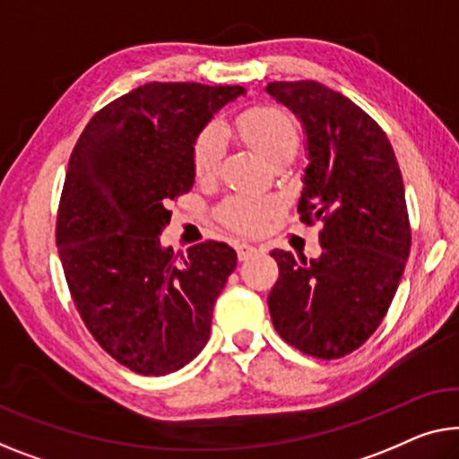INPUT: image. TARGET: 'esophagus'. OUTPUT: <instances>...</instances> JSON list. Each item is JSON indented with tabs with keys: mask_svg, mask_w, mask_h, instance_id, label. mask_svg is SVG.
Wrapping results in <instances>:
<instances>
[{
	"mask_svg": "<svg viewBox=\"0 0 459 459\" xmlns=\"http://www.w3.org/2000/svg\"><path fill=\"white\" fill-rule=\"evenodd\" d=\"M235 249H237V255H238V259H241V262H245V259H249L251 255H255V253H257L255 245H249V243H238Z\"/></svg>",
	"mask_w": 459,
	"mask_h": 459,
	"instance_id": "1",
	"label": "esophagus"
}]
</instances>
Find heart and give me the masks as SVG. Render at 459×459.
Returning <instances> with one entry per match:
<instances>
[{"mask_svg": "<svg viewBox=\"0 0 459 459\" xmlns=\"http://www.w3.org/2000/svg\"><path fill=\"white\" fill-rule=\"evenodd\" d=\"M235 129L241 138L251 143L270 164L292 159L299 148V127L284 108L272 105H257L245 108L237 115ZM224 152V132L218 126H210L197 134L191 146V167L195 179L208 181L216 175ZM276 208V204L265 197L237 195L218 212L221 222L230 230L243 235H255L264 229L265 221Z\"/></svg>", "mask_w": 459, "mask_h": 459, "instance_id": "b5f03b06", "label": "heart"}]
</instances>
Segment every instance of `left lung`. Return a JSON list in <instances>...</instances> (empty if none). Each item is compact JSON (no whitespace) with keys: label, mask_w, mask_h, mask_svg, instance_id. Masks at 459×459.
<instances>
[{"label":"left lung","mask_w":459,"mask_h":459,"mask_svg":"<svg viewBox=\"0 0 459 459\" xmlns=\"http://www.w3.org/2000/svg\"><path fill=\"white\" fill-rule=\"evenodd\" d=\"M270 97L303 123L309 164L300 222H324L321 255L273 249L268 297L280 338L316 359H342L371 338L392 305L410 253L404 181L377 121L313 80L270 82Z\"/></svg>","instance_id":"8db88e82"}]
</instances>
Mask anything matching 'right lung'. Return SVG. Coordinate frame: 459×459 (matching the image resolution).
Listing matches in <instances>:
<instances>
[{
	"label": "right lung",
	"instance_id": "add662e5",
	"mask_svg": "<svg viewBox=\"0 0 459 459\" xmlns=\"http://www.w3.org/2000/svg\"><path fill=\"white\" fill-rule=\"evenodd\" d=\"M243 86L150 82L108 102L72 150L57 210V251L82 321L140 375H169L210 338L212 311L237 265L227 243L175 255L159 235L169 204L194 187L191 146Z\"/></svg>",
	"mask_w": 459,
	"mask_h": 459
}]
</instances>
